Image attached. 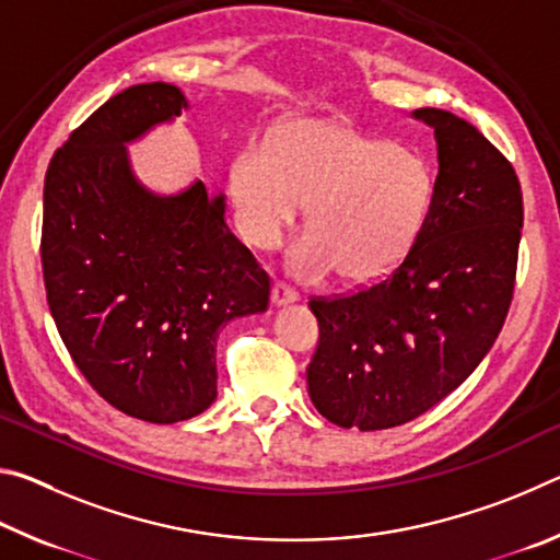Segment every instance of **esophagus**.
<instances>
[{"label": "esophagus", "mask_w": 560, "mask_h": 560, "mask_svg": "<svg viewBox=\"0 0 560 560\" xmlns=\"http://www.w3.org/2000/svg\"><path fill=\"white\" fill-rule=\"evenodd\" d=\"M293 301H299L296 291L289 289L287 283H281V281L273 283V287H271V303H273V306H289V303H293Z\"/></svg>", "instance_id": "34e87169"}]
</instances>
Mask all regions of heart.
<instances>
[{
	"label": "heart",
	"instance_id": "heart-1",
	"mask_svg": "<svg viewBox=\"0 0 560 560\" xmlns=\"http://www.w3.org/2000/svg\"><path fill=\"white\" fill-rule=\"evenodd\" d=\"M232 200L246 242L271 249L306 207L308 234L289 254L299 279L338 271L343 281L381 279L400 264L428 217L434 175L428 160L346 122L301 118L273 143L234 158Z\"/></svg>",
	"mask_w": 560,
	"mask_h": 560
}]
</instances>
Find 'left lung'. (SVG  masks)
Here are the masks:
<instances>
[{
  "mask_svg": "<svg viewBox=\"0 0 560 560\" xmlns=\"http://www.w3.org/2000/svg\"><path fill=\"white\" fill-rule=\"evenodd\" d=\"M412 118L434 130L440 163L415 244L383 281L308 303L318 318L308 395L338 428H397L457 390L494 346L514 296L524 224L514 167L450 110Z\"/></svg>",
  "mask_w": 560,
  "mask_h": 560,
  "instance_id": "8db88e82",
  "label": "left lung"
}]
</instances>
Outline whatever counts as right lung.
<instances>
[{"label":"right lung","instance_id":"add662e5","mask_svg":"<svg viewBox=\"0 0 560 560\" xmlns=\"http://www.w3.org/2000/svg\"><path fill=\"white\" fill-rule=\"evenodd\" d=\"M187 108L173 83L103 103L46 170L42 269L54 324L103 400L155 424L217 397V338L264 314L269 277L224 222V195L140 183L128 145Z\"/></svg>","mask_w":560,"mask_h":560}]
</instances>
